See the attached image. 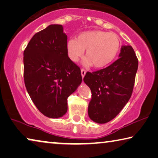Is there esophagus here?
<instances>
[{
  "instance_id": "34e87169",
  "label": "esophagus",
  "mask_w": 158,
  "mask_h": 158,
  "mask_svg": "<svg viewBox=\"0 0 158 158\" xmlns=\"http://www.w3.org/2000/svg\"><path fill=\"white\" fill-rule=\"evenodd\" d=\"M86 71H85L84 69H81V77H82V78H84V76H85V74H86Z\"/></svg>"
}]
</instances>
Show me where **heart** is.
I'll return each instance as SVG.
<instances>
[{
  "label": "heart",
  "mask_w": 158,
  "mask_h": 158,
  "mask_svg": "<svg viewBox=\"0 0 158 158\" xmlns=\"http://www.w3.org/2000/svg\"><path fill=\"white\" fill-rule=\"evenodd\" d=\"M119 39L116 34L102 30L81 32L77 39H70L66 49L70 60L77 62L84 56L82 64L86 67L94 64L96 68H104L114 60L119 49Z\"/></svg>",
  "instance_id": "b5f03b06"
}]
</instances>
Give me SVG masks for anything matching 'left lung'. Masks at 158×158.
I'll list each match as a JSON object with an SVG mask.
<instances>
[{
  "label": "left lung",
  "mask_w": 158,
  "mask_h": 158,
  "mask_svg": "<svg viewBox=\"0 0 158 158\" xmlns=\"http://www.w3.org/2000/svg\"><path fill=\"white\" fill-rule=\"evenodd\" d=\"M138 65L133 48L128 45L122 46L119 59L110 65L87 72L84 81L92 94L88 107L90 119L105 124L119 113L131 96Z\"/></svg>",
  "instance_id": "1"
}]
</instances>
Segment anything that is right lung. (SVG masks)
<instances>
[{
	"label": "right lung",
	"instance_id": "add662e5",
	"mask_svg": "<svg viewBox=\"0 0 158 158\" xmlns=\"http://www.w3.org/2000/svg\"><path fill=\"white\" fill-rule=\"evenodd\" d=\"M67 36L60 24L34 35L24 51L27 91L39 110L49 118L67 111V98L81 83L79 67L67 56Z\"/></svg>",
	"mask_w": 158,
	"mask_h": 158
}]
</instances>
